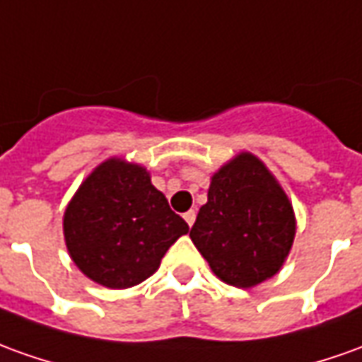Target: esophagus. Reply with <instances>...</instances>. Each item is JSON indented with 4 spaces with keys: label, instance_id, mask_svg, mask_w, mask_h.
Wrapping results in <instances>:
<instances>
[{
    "label": "esophagus",
    "instance_id": "1",
    "mask_svg": "<svg viewBox=\"0 0 362 362\" xmlns=\"http://www.w3.org/2000/svg\"><path fill=\"white\" fill-rule=\"evenodd\" d=\"M183 218H185V223L189 224V226H193V224H195L197 213H195V211H187V213L183 214Z\"/></svg>",
    "mask_w": 362,
    "mask_h": 362
}]
</instances>
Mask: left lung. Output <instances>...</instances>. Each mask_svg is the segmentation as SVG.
Instances as JSON below:
<instances>
[{
	"mask_svg": "<svg viewBox=\"0 0 362 362\" xmlns=\"http://www.w3.org/2000/svg\"><path fill=\"white\" fill-rule=\"evenodd\" d=\"M296 224L280 181L260 157L240 151L213 173L189 236L218 280L254 288L281 270Z\"/></svg>",
	"mask_w": 362,
	"mask_h": 362,
	"instance_id": "left-lung-1",
	"label": "left lung"
}]
</instances>
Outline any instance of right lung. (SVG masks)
<instances>
[{
    "label": "right lung",
    "mask_w": 362,
    "mask_h": 362,
    "mask_svg": "<svg viewBox=\"0 0 362 362\" xmlns=\"http://www.w3.org/2000/svg\"><path fill=\"white\" fill-rule=\"evenodd\" d=\"M189 224L169 209L144 165L108 157L92 169L62 214V234L76 268L110 290L156 274Z\"/></svg>",
    "instance_id": "right-lung-1"
}]
</instances>
